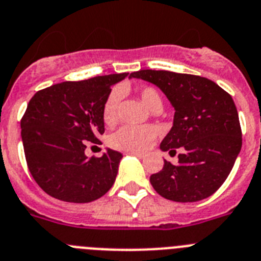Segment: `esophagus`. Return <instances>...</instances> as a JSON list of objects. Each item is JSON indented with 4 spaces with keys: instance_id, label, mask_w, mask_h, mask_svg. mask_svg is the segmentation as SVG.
<instances>
[{
    "instance_id": "34e87169",
    "label": "esophagus",
    "mask_w": 261,
    "mask_h": 261,
    "mask_svg": "<svg viewBox=\"0 0 261 261\" xmlns=\"http://www.w3.org/2000/svg\"><path fill=\"white\" fill-rule=\"evenodd\" d=\"M128 154H133V156H136L139 157V159H143V157L145 156L144 153H142V152H136V151H131V152H127Z\"/></svg>"
}]
</instances>
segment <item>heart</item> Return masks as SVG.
Listing matches in <instances>:
<instances>
[{
    "instance_id": "obj_1",
    "label": "heart",
    "mask_w": 261,
    "mask_h": 261,
    "mask_svg": "<svg viewBox=\"0 0 261 261\" xmlns=\"http://www.w3.org/2000/svg\"><path fill=\"white\" fill-rule=\"evenodd\" d=\"M143 104L148 109L163 107L159 91L153 87H142L138 90ZM122 98V91L114 88L105 98L102 105V121L107 126H114L118 121V108ZM157 128L153 126H123L109 138L110 147L119 151H143L151 145L157 136Z\"/></svg>"
}]
</instances>
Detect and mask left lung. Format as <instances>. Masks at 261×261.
Masks as SVG:
<instances>
[{
    "label": "left lung",
    "instance_id": "obj_1",
    "mask_svg": "<svg viewBox=\"0 0 261 261\" xmlns=\"http://www.w3.org/2000/svg\"><path fill=\"white\" fill-rule=\"evenodd\" d=\"M133 78L153 83L174 107L173 127L160 144L177 152L178 163L164 160V168L149 180L168 200L192 203L208 198L230 174L242 148V130L233 98L210 79L165 70H140Z\"/></svg>",
    "mask_w": 261,
    "mask_h": 261
}]
</instances>
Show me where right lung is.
<instances>
[{
	"mask_svg": "<svg viewBox=\"0 0 261 261\" xmlns=\"http://www.w3.org/2000/svg\"><path fill=\"white\" fill-rule=\"evenodd\" d=\"M127 72L62 82L37 91L20 121L25 161L44 191L69 203H90L113 186L122 153L108 149L86 156L90 143L101 144L102 105L112 86ZM131 76V74H130Z\"/></svg>",
	"mask_w": 261,
	"mask_h": 261,
	"instance_id": "add662e5",
	"label": "right lung"
}]
</instances>
